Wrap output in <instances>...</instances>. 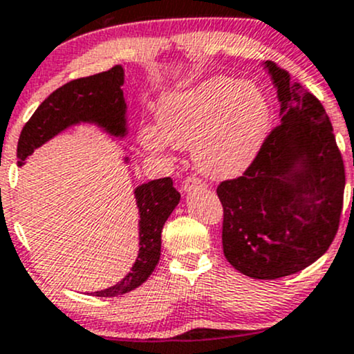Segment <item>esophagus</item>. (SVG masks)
<instances>
[{
    "label": "esophagus",
    "mask_w": 354,
    "mask_h": 354,
    "mask_svg": "<svg viewBox=\"0 0 354 354\" xmlns=\"http://www.w3.org/2000/svg\"><path fill=\"white\" fill-rule=\"evenodd\" d=\"M194 186H205V181L198 176H188L183 181V189L185 191H189L191 188H194Z\"/></svg>",
    "instance_id": "obj_1"
}]
</instances>
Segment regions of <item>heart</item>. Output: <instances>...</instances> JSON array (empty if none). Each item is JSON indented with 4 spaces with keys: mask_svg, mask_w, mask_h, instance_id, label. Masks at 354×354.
Listing matches in <instances>:
<instances>
[{
    "mask_svg": "<svg viewBox=\"0 0 354 354\" xmlns=\"http://www.w3.org/2000/svg\"><path fill=\"white\" fill-rule=\"evenodd\" d=\"M270 124V108L254 84L216 76L165 96L160 126L146 123L141 145L151 153L193 148L198 169L209 178L236 176L253 161Z\"/></svg>",
    "mask_w": 354,
    "mask_h": 354,
    "instance_id": "obj_1",
    "label": "heart"
}]
</instances>
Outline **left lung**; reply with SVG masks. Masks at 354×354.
I'll use <instances>...</instances> for the list:
<instances>
[{
    "label": "left lung",
    "mask_w": 354,
    "mask_h": 354,
    "mask_svg": "<svg viewBox=\"0 0 354 354\" xmlns=\"http://www.w3.org/2000/svg\"><path fill=\"white\" fill-rule=\"evenodd\" d=\"M281 123L241 176L225 180L223 251L239 273L278 279L315 263L339 228L344 165L321 101L273 61Z\"/></svg>",
    "instance_id": "obj_1"
}]
</instances>
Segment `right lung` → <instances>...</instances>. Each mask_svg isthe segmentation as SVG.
Returning a JSON list of instances; mask_svg holds the SVG:
<instances>
[{
    "label": "right lung",
    "instance_id": "1",
    "mask_svg": "<svg viewBox=\"0 0 354 354\" xmlns=\"http://www.w3.org/2000/svg\"><path fill=\"white\" fill-rule=\"evenodd\" d=\"M123 75V68L113 66L98 75L73 80L53 91L23 126L18 140L19 165L38 146L80 121H95L111 135H124ZM135 196L141 218L140 254L135 266L115 286L95 291L93 296L111 298L129 293L149 278L160 261L161 231L174 206L180 203V193L174 189L171 178H160L138 186Z\"/></svg>",
    "mask_w": 354,
    "mask_h": 354
}]
</instances>
